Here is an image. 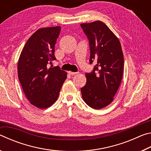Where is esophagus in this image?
<instances>
[{"label":"esophagus","mask_w":151,"mask_h":151,"mask_svg":"<svg viewBox=\"0 0 151 151\" xmlns=\"http://www.w3.org/2000/svg\"><path fill=\"white\" fill-rule=\"evenodd\" d=\"M69 75H76V74H77L78 73H76V72H71V71H70L69 73Z\"/></svg>","instance_id":"1"}]
</instances>
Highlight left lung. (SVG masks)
Listing matches in <instances>:
<instances>
[{
  "instance_id": "8db88e82",
  "label": "left lung",
  "mask_w": 151,
  "mask_h": 151,
  "mask_svg": "<svg viewBox=\"0 0 151 151\" xmlns=\"http://www.w3.org/2000/svg\"><path fill=\"white\" fill-rule=\"evenodd\" d=\"M90 47L92 72L85 74L86 85L81 88L84 101L94 109L109 105L121 83L124 57L121 43L114 33L101 21L81 24Z\"/></svg>"
}]
</instances>
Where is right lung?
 <instances>
[{
	"label": "right lung",
	"instance_id": "1",
	"mask_svg": "<svg viewBox=\"0 0 151 151\" xmlns=\"http://www.w3.org/2000/svg\"><path fill=\"white\" fill-rule=\"evenodd\" d=\"M60 27L42 28L36 31L22 49L18 63V76L28 100L39 109L49 107L57 100L66 73L56 60L55 46Z\"/></svg>",
	"mask_w": 151,
	"mask_h": 151
}]
</instances>
